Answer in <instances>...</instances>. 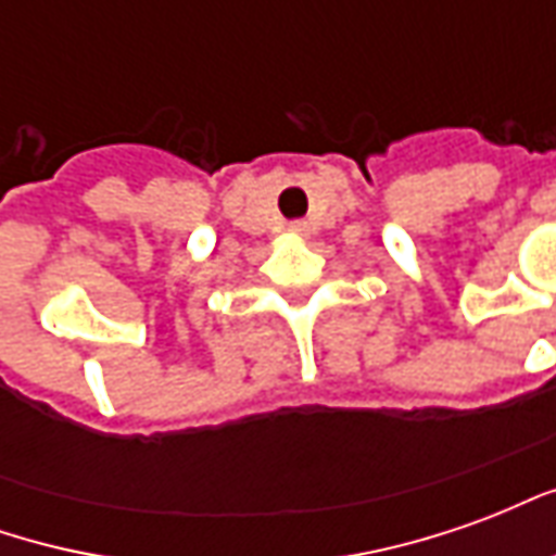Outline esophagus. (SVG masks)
Listing matches in <instances>:
<instances>
[{
  "label": "esophagus",
  "mask_w": 556,
  "mask_h": 556,
  "mask_svg": "<svg viewBox=\"0 0 556 556\" xmlns=\"http://www.w3.org/2000/svg\"><path fill=\"white\" fill-rule=\"evenodd\" d=\"M289 229L294 231V235H303V231H306V223H291Z\"/></svg>",
  "instance_id": "obj_1"
}]
</instances>
